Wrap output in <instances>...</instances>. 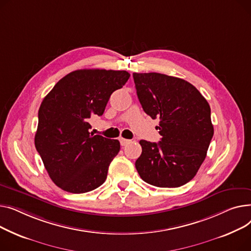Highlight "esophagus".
I'll list each match as a JSON object with an SVG mask.
<instances>
[{"instance_id":"34e87169","label":"esophagus","mask_w":251,"mask_h":251,"mask_svg":"<svg viewBox=\"0 0 251 251\" xmlns=\"http://www.w3.org/2000/svg\"><path fill=\"white\" fill-rule=\"evenodd\" d=\"M120 142H121V145H122V146H126V145H127V144L130 142V140L124 139V138H120Z\"/></svg>"}]
</instances>
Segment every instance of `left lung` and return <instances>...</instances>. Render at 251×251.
I'll return each mask as SVG.
<instances>
[{"instance_id":"8db88e82","label":"left lung","mask_w":251,"mask_h":251,"mask_svg":"<svg viewBox=\"0 0 251 251\" xmlns=\"http://www.w3.org/2000/svg\"><path fill=\"white\" fill-rule=\"evenodd\" d=\"M144 111L160 120L159 143L141 140L136 161L141 178L158 187H178L193 179L214 135L211 108L187 81L159 73H134Z\"/></svg>"}]
</instances>
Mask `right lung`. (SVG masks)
<instances>
[{
    "label": "right lung",
    "mask_w": 251,
    "mask_h": 251,
    "mask_svg": "<svg viewBox=\"0 0 251 251\" xmlns=\"http://www.w3.org/2000/svg\"><path fill=\"white\" fill-rule=\"evenodd\" d=\"M128 78L126 71L77 70L58 81L42 100L34 144L60 188L84 194L105 181L121 144L89 132V120L103 114L110 95Z\"/></svg>",
    "instance_id": "1"
}]
</instances>
